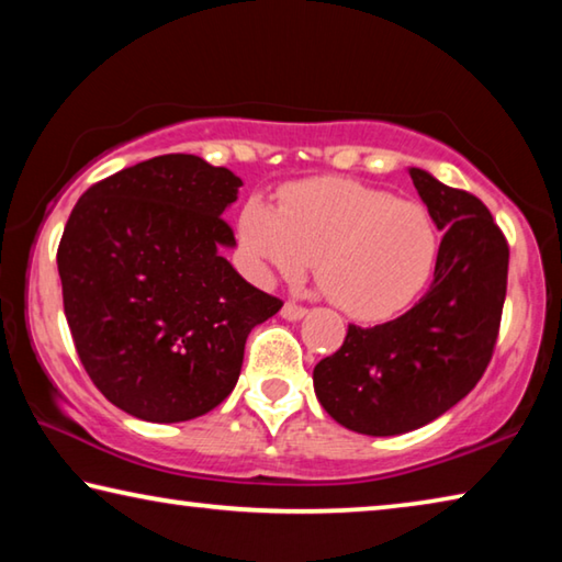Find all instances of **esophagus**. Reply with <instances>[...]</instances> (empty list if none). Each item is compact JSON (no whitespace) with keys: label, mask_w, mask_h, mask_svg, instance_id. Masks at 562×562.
Instances as JSON below:
<instances>
[{"label":"esophagus","mask_w":562,"mask_h":562,"mask_svg":"<svg viewBox=\"0 0 562 562\" xmlns=\"http://www.w3.org/2000/svg\"><path fill=\"white\" fill-rule=\"evenodd\" d=\"M280 315L288 322H300L304 315H307V310L300 307V304H294V302H284Z\"/></svg>","instance_id":"esophagus-1"}]
</instances>
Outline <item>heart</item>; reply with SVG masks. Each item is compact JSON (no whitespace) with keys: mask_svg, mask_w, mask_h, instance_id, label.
I'll return each mask as SVG.
<instances>
[{"mask_svg":"<svg viewBox=\"0 0 562 562\" xmlns=\"http://www.w3.org/2000/svg\"><path fill=\"white\" fill-rule=\"evenodd\" d=\"M237 247L262 284L297 280L315 257L331 302L359 322H386L422 297L439 260V227L424 205L357 180L319 178L282 190L280 205L247 198Z\"/></svg>","mask_w":562,"mask_h":562,"instance_id":"1","label":"heart"}]
</instances>
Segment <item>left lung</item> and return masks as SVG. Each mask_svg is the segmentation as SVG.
Returning a JSON list of instances; mask_svg holds the SVG:
<instances>
[{
  "instance_id": "obj_1",
  "label": "left lung",
  "mask_w": 562,
  "mask_h": 562,
  "mask_svg": "<svg viewBox=\"0 0 562 562\" xmlns=\"http://www.w3.org/2000/svg\"><path fill=\"white\" fill-rule=\"evenodd\" d=\"M443 233L429 292L406 315L349 325L312 372L325 412L349 431L398 436L431 424L486 372L506 300L508 243L479 198L408 168Z\"/></svg>"
}]
</instances>
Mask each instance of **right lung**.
<instances>
[{
    "instance_id": "1",
    "label": "right lung",
    "mask_w": 562,
    "mask_h": 562,
    "mask_svg": "<svg viewBox=\"0 0 562 562\" xmlns=\"http://www.w3.org/2000/svg\"><path fill=\"white\" fill-rule=\"evenodd\" d=\"M243 180L168 154L91 186L56 265L83 369L123 412L154 424L203 416L233 392L252 327L282 302L223 258V213Z\"/></svg>"
}]
</instances>
